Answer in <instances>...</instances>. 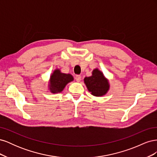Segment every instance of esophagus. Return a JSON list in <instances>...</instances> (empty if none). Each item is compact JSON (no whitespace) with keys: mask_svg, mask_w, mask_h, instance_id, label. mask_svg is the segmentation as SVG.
Returning a JSON list of instances; mask_svg holds the SVG:
<instances>
[{"mask_svg":"<svg viewBox=\"0 0 157 157\" xmlns=\"http://www.w3.org/2000/svg\"><path fill=\"white\" fill-rule=\"evenodd\" d=\"M75 79L78 82H79L80 80H81V76H80V75H76Z\"/></svg>","mask_w":157,"mask_h":157,"instance_id":"1","label":"esophagus"}]
</instances>
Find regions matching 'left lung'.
Returning <instances> with one entry per match:
<instances>
[{
  "label": "left lung",
  "instance_id": "8db88e82",
  "mask_svg": "<svg viewBox=\"0 0 157 157\" xmlns=\"http://www.w3.org/2000/svg\"><path fill=\"white\" fill-rule=\"evenodd\" d=\"M84 82L88 91L96 97L105 96L110 88L108 79L98 68L93 70L92 76L85 77Z\"/></svg>",
  "mask_w": 157,
  "mask_h": 157
}]
</instances>
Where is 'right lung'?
<instances>
[{
  "instance_id": "right-lung-1",
  "label": "right lung",
  "mask_w": 157,
  "mask_h": 157,
  "mask_svg": "<svg viewBox=\"0 0 157 157\" xmlns=\"http://www.w3.org/2000/svg\"><path fill=\"white\" fill-rule=\"evenodd\" d=\"M73 77L71 74L63 73L60 69H56L50 76L48 89L51 93H60L63 91L66 85L73 81Z\"/></svg>"
}]
</instances>
